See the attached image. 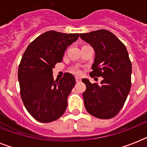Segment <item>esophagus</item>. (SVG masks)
<instances>
[{
    "mask_svg": "<svg viewBox=\"0 0 147 147\" xmlns=\"http://www.w3.org/2000/svg\"><path fill=\"white\" fill-rule=\"evenodd\" d=\"M81 78H78V77H76V82H81Z\"/></svg>",
    "mask_w": 147,
    "mask_h": 147,
    "instance_id": "34e87169",
    "label": "esophagus"
}]
</instances>
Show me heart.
Returning a JSON list of instances; mask_svg holds the SVG:
<instances>
[{
	"instance_id": "heart-1",
	"label": "heart",
	"mask_w": 147,
	"mask_h": 147,
	"mask_svg": "<svg viewBox=\"0 0 147 147\" xmlns=\"http://www.w3.org/2000/svg\"><path fill=\"white\" fill-rule=\"evenodd\" d=\"M73 72L75 74H76V75H81V73H82V71H81L80 69H74Z\"/></svg>"
}]
</instances>
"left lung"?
I'll return each instance as SVG.
<instances>
[{
  "instance_id": "obj_1",
  "label": "left lung",
  "mask_w": 147,
  "mask_h": 147,
  "mask_svg": "<svg viewBox=\"0 0 147 147\" xmlns=\"http://www.w3.org/2000/svg\"><path fill=\"white\" fill-rule=\"evenodd\" d=\"M80 37L91 44L95 52L90 76L102 77L100 85L87 78L83 92L87 111L100 119H110L118 114L125 103L131 87L132 65L123 43L106 30L80 33Z\"/></svg>"
}]
</instances>
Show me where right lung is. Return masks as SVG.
I'll list each match as a JSON object with an SVG mask.
<instances>
[{
  "label": "right lung",
  "instance_id": "obj_1",
  "mask_svg": "<svg viewBox=\"0 0 147 147\" xmlns=\"http://www.w3.org/2000/svg\"><path fill=\"white\" fill-rule=\"evenodd\" d=\"M78 37L79 33L48 31L31 42L22 56L18 68L20 96L27 111L39 122L55 121L66 109L76 78L66 72L54 81L53 69Z\"/></svg>",
  "mask_w": 147,
  "mask_h": 147
}]
</instances>
